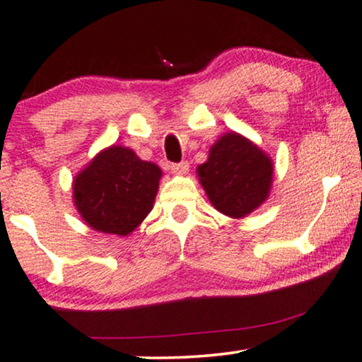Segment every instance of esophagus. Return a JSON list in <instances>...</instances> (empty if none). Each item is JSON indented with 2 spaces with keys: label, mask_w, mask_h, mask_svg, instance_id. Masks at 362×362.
I'll use <instances>...</instances> for the list:
<instances>
[{
  "label": "esophagus",
  "mask_w": 362,
  "mask_h": 362,
  "mask_svg": "<svg viewBox=\"0 0 362 362\" xmlns=\"http://www.w3.org/2000/svg\"><path fill=\"white\" fill-rule=\"evenodd\" d=\"M170 167V172L172 174H175V175H183V174H187L188 172V162L187 160H182V162H175V164H170L169 165Z\"/></svg>",
  "instance_id": "obj_1"
}]
</instances>
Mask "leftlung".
<instances>
[{
    "label": "left lung",
    "instance_id": "8db88e82",
    "mask_svg": "<svg viewBox=\"0 0 362 362\" xmlns=\"http://www.w3.org/2000/svg\"><path fill=\"white\" fill-rule=\"evenodd\" d=\"M272 162L246 137L230 132L211 147L198 175L213 206L243 218L261 205L272 183Z\"/></svg>",
    "mask_w": 362,
    "mask_h": 362
}]
</instances>
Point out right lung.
Wrapping results in <instances>:
<instances>
[{
	"label": "right lung",
	"mask_w": 362,
	"mask_h": 362,
	"mask_svg": "<svg viewBox=\"0 0 362 362\" xmlns=\"http://www.w3.org/2000/svg\"><path fill=\"white\" fill-rule=\"evenodd\" d=\"M160 175L156 164L126 147L111 146L77 175L75 205L93 230L126 236L152 210Z\"/></svg>",
	"instance_id": "1"
}]
</instances>
